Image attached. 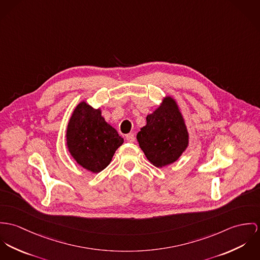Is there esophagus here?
I'll return each instance as SVG.
<instances>
[{
    "mask_svg": "<svg viewBox=\"0 0 260 260\" xmlns=\"http://www.w3.org/2000/svg\"><path fill=\"white\" fill-rule=\"evenodd\" d=\"M125 140H126V142H128V143H134L135 140H136L135 135H134V134H128V135H126V136H125Z\"/></svg>",
    "mask_w": 260,
    "mask_h": 260,
    "instance_id": "obj_1",
    "label": "esophagus"
}]
</instances>
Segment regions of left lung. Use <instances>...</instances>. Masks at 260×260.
Segmentation results:
<instances>
[{
  "label": "left lung",
  "instance_id": "8db88e82",
  "mask_svg": "<svg viewBox=\"0 0 260 260\" xmlns=\"http://www.w3.org/2000/svg\"><path fill=\"white\" fill-rule=\"evenodd\" d=\"M146 158L156 168L176 161L189 144V134L176 101L171 95L146 116V124L137 135Z\"/></svg>",
  "mask_w": 260,
  "mask_h": 260
}]
</instances>
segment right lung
Returning a JSON list of instances; mask_svg holds the SVG:
<instances>
[{
    "instance_id": "right-lung-1",
    "label": "right lung",
    "mask_w": 260,
    "mask_h": 260,
    "mask_svg": "<svg viewBox=\"0 0 260 260\" xmlns=\"http://www.w3.org/2000/svg\"><path fill=\"white\" fill-rule=\"evenodd\" d=\"M66 140L68 150L77 164L92 173L104 171L123 144L116 128L102 116L101 108L94 109L86 101L75 108L70 117Z\"/></svg>"
}]
</instances>
